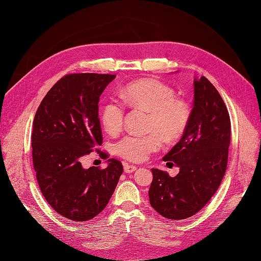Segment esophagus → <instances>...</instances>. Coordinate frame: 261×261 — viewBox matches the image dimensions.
<instances>
[{
    "label": "esophagus",
    "instance_id": "esophagus-1",
    "mask_svg": "<svg viewBox=\"0 0 261 261\" xmlns=\"http://www.w3.org/2000/svg\"><path fill=\"white\" fill-rule=\"evenodd\" d=\"M136 169L138 168H136V166H134V165H130V164H127V163L123 164V170H125L126 173H131V172L135 171Z\"/></svg>",
    "mask_w": 261,
    "mask_h": 261
}]
</instances>
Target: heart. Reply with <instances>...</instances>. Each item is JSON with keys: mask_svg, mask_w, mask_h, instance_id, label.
Returning a JSON list of instances; mask_svg holds the SVG:
<instances>
[{"mask_svg": "<svg viewBox=\"0 0 261 261\" xmlns=\"http://www.w3.org/2000/svg\"><path fill=\"white\" fill-rule=\"evenodd\" d=\"M120 98L128 106L149 112L148 135H128L116 144L117 153L131 162H142L156 151L162 139L172 142L185 133L190 121V108L187 102L175 98L174 91L153 79H142L131 82L120 92ZM101 123L110 134L118 133L125 118L123 106L111 100L101 111Z\"/></svg>", "mask_w": 261, "mask_h": 261, "instance_id": "obj_1", "label": "heart"}]
</instances>
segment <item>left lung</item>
<instances>
[{
    "mask_svg": "<svg viewBox=\"0 0 261 261\" xmlns=\"http://www.w3.org/2000/svg\"><path fill=\"white\" fill-rule=\"evenodd\" d=\"M195 99L182 139L163 161L180 168L171 177L152 168L149 188L151 206L163 217L182 220L202 210L221 184L230 143V119L217 89L202 76L194 81Z\"/></svg>",
    "mask_w": 261,
    "mask_h": 261,
    "instance_id": "left-lung-1",
    "label": "left lung"
}]
</instances>
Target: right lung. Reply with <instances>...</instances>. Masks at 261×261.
<instances>
[{
  "mask_svg": "<svg viewBox=\"0 0 261 261\" xmlns=\"http://www.w3.org/2000/svg\"><path fill=\"white\" fill-rule=\"evenodd\" d=\"M115 77L66 75L47 92L35 115L32 147L39 187L50 206L73 221H88L102 212L123 170L115 159H109L105 169L81 164L102 143L99 97Z\"/></svg>",
  "mask_w": 261,
  "mask_h": 261,
  "instance_id": "obj_1",
  "label": "right lung"
}]
</instances>
